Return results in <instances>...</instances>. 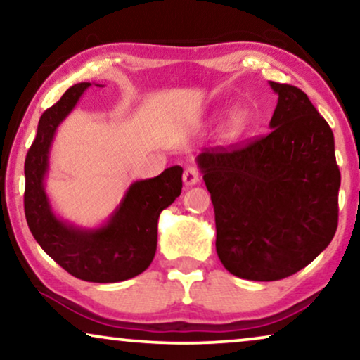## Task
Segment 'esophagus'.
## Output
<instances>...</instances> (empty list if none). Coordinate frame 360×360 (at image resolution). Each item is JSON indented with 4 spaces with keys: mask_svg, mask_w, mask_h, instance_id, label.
I'll return each instance as SVG.
<instances>
[{
    "mask_svg": "<svg viewBox=\"0 0 360 360\" xmlns=\"http://www.w3.org/2000/svg\"><path fill=\"white\" fill-rule=\"evenodd\" d=\"M184 181H185L186 186L198 184V181H200V170L196 169L195 165L186 167L185 172H184Z\"/></svg>",
    "mask_w": 360,
    "mask_h": 360,
    "instance_id": "34e87169",
    "label": "esophagus"
}]
</instances>
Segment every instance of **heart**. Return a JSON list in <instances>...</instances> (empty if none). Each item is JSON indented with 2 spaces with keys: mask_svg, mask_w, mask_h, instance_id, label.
Masks as SVG:
<instances>
[{
  "mask_svg": "<svg viewBox=\"0 0 360 360\" xmlns=\"http://www.w3.org/2000/svg\"><path fill=\"white\" fill-rule=\"evenodd\" d=\"M240 126H243V116H240V115H234L233 117H231V122H229L231 129L238 131Z\"/></svg>",
  "mask_w": 360,
  "mask_h": 360,
  "instance_id": "obj_1",
  "label": "heart"
}]
</instances>
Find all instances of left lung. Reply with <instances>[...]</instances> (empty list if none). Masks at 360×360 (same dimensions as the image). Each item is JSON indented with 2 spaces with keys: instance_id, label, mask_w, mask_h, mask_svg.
I'll return each mask as SVG.
<instances>
[{
  "instance_id": "1",
  "label": "left lung",
  "mask_w": 360,
  "mask_h": 360,
  "mask_svg": "<svg viewBox=\"0 0 360 360\" xmlns=\"http://www.w3.org/2000/svg\"><path fill=\"white\" fill-rule=\"evenodd\" d=\"M278 95L269 134L196 157L214 206L216 252L236 277L272 282L307 267L338 229L334 136L307 93Z\"/></svg>"
}]
</instances>
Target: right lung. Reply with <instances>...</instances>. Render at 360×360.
<instances>
[{
	"mask_svg": "<svg viewBox=\"0 0 360 360\" xmlns=\"http://www.w3.org/2000/svg\"><path fill=\"white\" fill-rule=\"evenodd\" d=\"M90 85L77 83L42 112L36 139L24 162V213L34 239L68 274L85 282L115 283L136 277L150 265L160 211L180 196L184 169L174 165L154 179L134 181L101 228L82 229L58 219L44 190L49 149L58 124Z\"/></svg>",
	"mask_w": 360,
	"mask_h": 360,
	"instance_id": "right-lung-1",
	"label": "right lung"
}]
</instances>
